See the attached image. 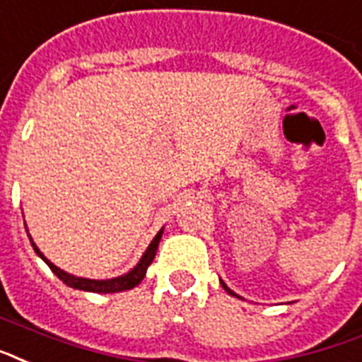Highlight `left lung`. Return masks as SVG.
Returning a JSON list of instances; mask_svg holds the SVG:
<instances>
[{"instance_id":"obj_1","label":"left lung","mask_w":362,"mask_h":362,"mask_svg":"<svg viewBox=\"0 0 362 362\" xmlns=\"http://www.w3.org/2000/svg\"><path fill=\"white\" fill-rule=\"evenodd\" d=\"M220 285H222V288H224V291H226V292H228V294H231V296H235V298H239V296H237V294H235V292H233V291H231V288H230V286H228V285H226V283H224V281H220Z\"/></svg>"}]
</instances>
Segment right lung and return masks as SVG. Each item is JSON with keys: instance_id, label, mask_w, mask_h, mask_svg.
Here are the masks:
<instances>
[{"instance_id": "obj_1", "label": "right lung", "mask_w": 362, "mask_h": 362, "mask_svg": "<svg viewBox=\"0 0 362 362\" xmlns=\"http://www.w3.org/2000/svg\"><path fill=\"white\" fill-rule=\"evenodd\" d=\"M22 216H24V214H22ZM161 235H163V228L157 231V235L153 237V241L148 245L146 252L142 255V258L138 260L136 266L132 267V269H129L127 273H123V275H119V277H112V279H85V277H76V275H71V273L64 272V269H60V267L54 266L51 260H47L45 255L41 252L40 248H37V245L34 243L32 235L28 233L30 243H32V247H34L35 250V255L40 256L41 260L51 267V272L54 273V275H57L64 285L71 286V288H77V291L96 292V294H110V292H123V291H131V288H134L140 281L144 279L148 267H150V264L153 262V258H156V252H157V247H159V241H161Z\"/></svg>"}]
</instances>
